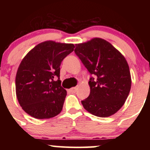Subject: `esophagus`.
Listing matches in <instances>:
<instances>
[{
	"label": "esophagus",
	"instance_id": "1",
	"mask_svg": "<svg viewBox=\"0 0 150 150\" xmlns=\"http://www.w3.org/2000/svg\"><path fill=\"white\" fill-rule=\"evenodd\" d=\"M70 91L72 93H75L77 92V88H76V87H73V88H71L70 89Z\"/></svg>",
	"mask_w": 150,
	"mask_h": 150
}]
</instances>
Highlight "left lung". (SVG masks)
Returning a JSON list of instances; mask_svg holds the SVG:
<instances>
[{
	"mask_svg": "<svg viewBox=\"0 0 150 150\" xmlns=\"http://www.w3.org/2000/svg\"><path fill=\"white\" fill-rule=\"evenodd\" d=\"M75 53L91 75L90 94L81 101L88 112L99 117L116 113L124 104L131 77L124 56L104 39L94 38L75 45Z\"/></svg>",
	"mask_w": 150,
	"mask_h": 150,
	"instance_id": "1",
	"label": "left lung"
}]
</instances>
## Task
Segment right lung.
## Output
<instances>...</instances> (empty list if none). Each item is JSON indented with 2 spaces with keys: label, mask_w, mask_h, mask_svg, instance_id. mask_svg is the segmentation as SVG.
<instances>
[{
  "label": "right lung",
  "mask_w": 150,
  "mask_h": 150,
  "mask_svg": "<svg viewBox=\"0 0 150 150\" xmlns=\"http://www.w3.org/2000/svg\"><path fill=\"white\" fill-rule=\"evenodd\" d=\"M73 44L46 41L25 56L15 77L16 95L22 109L37 119L61 113L67 92L61 87L60 66L70 53Z\"/></svg>",
  "instance_id": "right-lung-1"
}]
</instances>
